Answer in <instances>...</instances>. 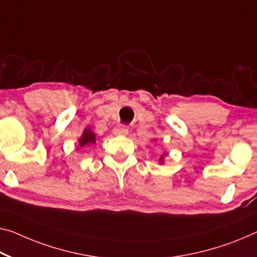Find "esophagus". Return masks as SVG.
<instances>
[{"label":"esophagus","instance_id":"esophagus-1","mask_svg":"<svg viewBox=\"0 0 257 257\" xmlns=\"http://www.w3.org/2000/svg\"><path fill=\"white\" fill-rule=\"evenodd\" d=\"M112 133L115 134V136H126V134L128 133V128L127 126L125 125H118L112 130Z\"/></svg>","mask_w":257,"mask_h":257}]
</instances>
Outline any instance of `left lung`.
Masks as SVG:
<instances>
[{"label": "left lung", "mask_w": 257, "mask_h": 257, "mask_svg": "<svg viewBox=\"0 0 257 257\" xmlns=\"http://www.w3.org/2000/svg\"><path fill=\"white\" fill-rule=\"evenodd\" d=\"M155 141H156V139H155ZM165 156H167V154H162L161 157H160V161H159L160 164H163L164 163V157Z\"/></svg>", "instance_id": "8db88e82"}]
</instances>
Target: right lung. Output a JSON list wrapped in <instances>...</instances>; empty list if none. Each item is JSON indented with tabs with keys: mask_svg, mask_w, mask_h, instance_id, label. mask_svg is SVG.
<instances>
[{
	"mask_svg": "<svg viewBox=\"0 0 257 257\" xmlns=\"http://www.w3.org/2000/svg\"><path fill=\"white\" fill-rule=\"evenodd\" d=\"M96 140H97L96 134L94 133L93 130L88 126V127H86L84 130L81 137L78 139V142H79V146H80L81 148H88V147H92V146L95 145Z\"/></svg>",
	"mask_w": 257,
	"mask_h": 257,
	"instance_id": "obj_1",
	"label": "right lung"
}]
</instances>
